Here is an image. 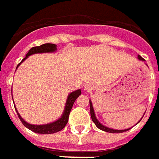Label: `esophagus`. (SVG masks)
<instances>
[{
    "label": "esophagus",
    "instance_id": "obj_1",
    "mask_svg": "<svg viewBox=\"0 0 159 159\" xmlns=\"http://www.w3.org/2000/svg\"><path fill=\"white\" fill-rule=\"evenodd\" d=\"M91 88H90V86L89 85H85V91H90Z\"/></svg>",
    "mask_w": 159,
    "mask_h": 159
}]
</instances>
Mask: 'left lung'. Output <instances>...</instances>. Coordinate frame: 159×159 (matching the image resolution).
Returning <instances> with one entry per match:
<instances>
[{"label":"left lung","instance_id":"obj_1","mask_svg":"<svg viewBox=\"0 0 159 159\" xmlns=\"http://www.w3.org/2000/svg\"><path fill=\"white\" fill-rule=\"evenodd\" d=\"M138 59L140 60V61H144L142 57L140 56H138ZM90 110H91V116H92V121L95 123V125L98 127V128L101 129V130H103V131L108 132V133H113V134H118V133H123V132H126L129 130L130 128H128V129H123V130H116V129H113V128H107L105 126H103V124H101L98 120L97 119L95 116V113H94V110H93V107H92V101L90 100Z\"/></svg>","mask_w":159,"mask_h":159}]
</instances>
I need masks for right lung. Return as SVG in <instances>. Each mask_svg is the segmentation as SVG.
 I'll list each match as a JSON object with an SVG mask.
<instances>
[{
    "mask_svg": "<svg viewBox=\"0 0 159 159\" xmlns=\"http://www.w3.org/2000/svg\"><path fill=\"white\" fill-rule=\"evenodd\" d=\"M56 45L54 43H44L42 44L40 46H37V47H32L28 53L25 55V57L24 58L20 63L18 64L17 67L20 66V64L23 62L29 56H31L33 54H38V53H51L55 52L56 50ZM16 67V68H17ZM81 94V90L79 89L77 91L71 92L70 94L67 97V102H66V105H65V109H64L63 114L61 116V117L59 118L58 120H56V121H53L51 123H48V124L44 125H32L28 123L26 121L24 120L23 118L20 116V115L18 112L17 109L16 112L18 114V116L20 119L21 122L23 123V125L27 128L28 129H30L34 133L37 134H54L56 132L61 131L62 128H65V126L67 125V121H68V117H69V114L72 110V107L74 105V103L75 102V100L77 99V98ZM15 108V106H14Z\"/></svg>",
    "mask_w": 159,
    "mask_h": 159,
    "instance_id": "add662e5",
    "label": "right lung"
}]
</instances>
